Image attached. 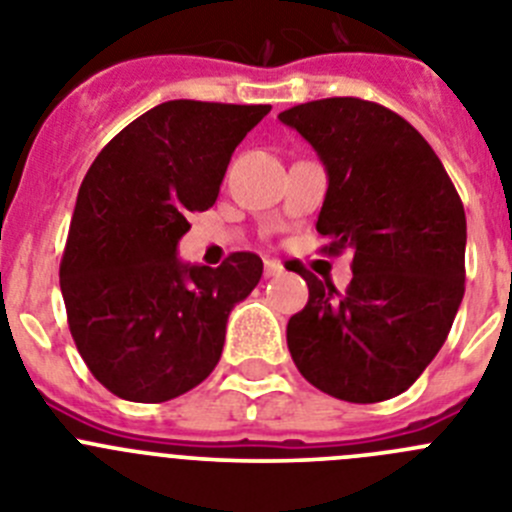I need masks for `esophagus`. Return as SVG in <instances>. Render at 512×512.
I'll use <instances>...</instances> for the list:
<instances>
[{
	"label": "esophagus",
	"instance_id": "1",
	"mask_svg": "<svg viewBox=\"0 0 512 512\" xmlns=\"http://www.w3.org/2000/svg\"><path fill=\"white\" fill-rule=\"evenodd\" d=\"M264 274L266 277H282L284 274V266H282V261H277V259H266V266H264Z\"/></svg>",
	"mask_w": 512,
	"mask_h": 512
}]
</instances>
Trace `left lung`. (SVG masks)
Listing matches in <instances>:
<instances>
[{
    "label": "left lung",
    "mask_w": 512,
    "mask_h": 512,
    "mask_svg": "<svg viewBox=\"0 0 512 512\" xmlns=\"http://www.w3.org/2000/svg\"><path fill=\"white\" fill-rule=\"evenodd\" d=\"M318 151L328 192L323 251H351L346 292L295 269L310 289L287 323L302 377L346 402L400 395L438 354L464 297L467 217L428 140L397 112L330 97L279 112Z\"/></svg>",
    "instance_id": "8db88e82"
}]
</instances>
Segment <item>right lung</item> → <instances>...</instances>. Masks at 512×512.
<instances>
[{
  "label": "right lung",
  "mask_w": 512,
  "mask_h": 512,
  "mask_svg": "<svg viewBox=\"0 0 512 512\" xmlns=\"http://www.w3.org/2000/svg\"><path fill=\"white\" fill-rule=\"evenodd\" d=\"M269 104L171 99L122 128L89 166L61 259L69 330L112 395L166 402L220 361L228 315L259 284L256 253L217 269L176 259L187 217L215 205L235 146Z\"/></svg>",
  "instance_id": "add662e5"
}]
</instances>
